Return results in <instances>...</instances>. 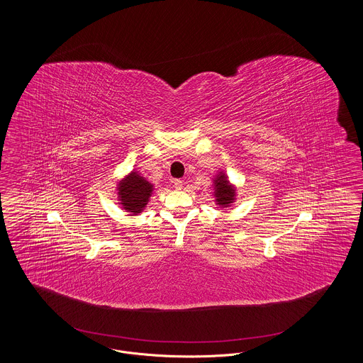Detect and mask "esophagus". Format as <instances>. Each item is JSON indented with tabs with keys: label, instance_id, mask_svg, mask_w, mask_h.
<instances>
[{
	"label": "esophagus",
	"instance_id": "1",
	"mask_svg": "<svg viewBox=\"0 0 363 363\" xmlns=\"http://www.w3.org/2000/svg\"><path fill=\"white\" fill-rule=\"evenodd\" d=\"M174 188L177 190H181L184 188V184H182V181L181 179H175L174 181Z\"/></svg>",
	"mask_w": 363,
	"mask_h": 363
}]
</instances>
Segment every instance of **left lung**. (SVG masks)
I'll return each mask as SVG.
<instances>
[{
  "instance_id": "obj_1",
  "label": "left lung",
  "mask_w": 363,
  "mask_h": 363,
  "mask_svg": "<svg viewBox=\"0 0 363 363\" xmlns=\"http://www.w3.org/2000/svg\"><path fill=\"white\" fill-rule=\"evenodd\" d=\"M215 185V199H216V203L222 207H228L234 199H235V189L230 185V182L227 181V177L225 174H219L213 182Z\"/></svg>"
}]
</instances>
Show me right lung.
Listing matches in <instances>:
<instances>
[{
    "label": "right lung",
    "instance_id": "right-lung-1",
    "mask_svg": "<svg viewBox=\"0 0 363 363\" xmlns=\"http://www.w3.org/2000/svg\"><path fill=\"white\" fill-rule=\"evenodd\" d=\"M154 185L144 179L136 172L129 174L118 185V197L123 209L138 215L150 200Z\"/></svg>",
    "mask_w": 363,
    "mask_h": 363
}]
</instances>
